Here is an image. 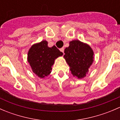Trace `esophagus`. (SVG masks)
Masks as SVG:
<instances>
[{
	"instance_id": "esophagus-1",
	"label": "esophagus",
	"mask_w": 120,
	"mask_h": 120,
	"mask_svg": "<svg viewBox=\"0 0 120 120\" xmlns=\"http://www.w3.org/2000/svg\"><path fill=\"white\" fill-rule=\"evenodd\" d=\"M60 50L61 52L64 53V48H61V49H60Z\"/></svg>"
}]
</instances>
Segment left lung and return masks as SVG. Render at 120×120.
I'll use <instances>...</instances> for the list:
<instances>
[{
    "label": "left lung",
    "instance_id": "obj_1",
    "mask_svg": "<svg viewBox=\"0 0 120 120\" xmlns=\"http://www.w3.org/2000/svg\"><path fill=\"white\" fill-rule=\"evenodd\" d=\"M69 44L64 50V58L72 75L82 79L86 77L94 62V51L89 45L79 40L70 41Z\"/></svg>",
    "mask_w": 120,
    "mask_h": 120
}]
</instances>
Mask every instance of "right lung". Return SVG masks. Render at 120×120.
I'll use <instances>...</instances> for the list:
<instances>
[{"instance_id": "right-lung-1", "label": "right lung", "mask_w": 120, "mask_h": 120, "mask_svg": "<svg viewBox=\"0 0 120 120\" xmlns=\"http://www.w3.org/2000/svg\"><path fill=\"white\" fill-rule=\"evenodd\" d=\"M48 44L45 40L35 43L28 52V62L34 73L41 78L50 74L55 59L63 54L55 46L49 48Z\"/></svg>"}]
</instances>
